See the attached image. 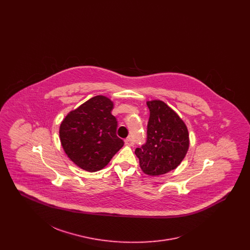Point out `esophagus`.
Segmentation results:
<instances>
[{
  "label": "esophagus",
  "instance_id": "esophagus-1",
  "mask_svg": "<svg viewBox=\"0 0 250 250\" xmlns=\"http://www.w3.org/2000/svg\"><path fill=\"white\" fill-rule=\"evenodd\" d=\"M125 144L126 145H129V146H132V145H134V143H135V142H134V139H133V137H128V138H126L125 139Z\"/></svg>",
  "mask_w": 250,
  "mask_h": 250
}]
</instances>
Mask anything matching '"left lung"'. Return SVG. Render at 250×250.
I'll return each mask as SVG.
<instances>
[{
  "instance_id": "obj_1",
  "label": "left lung",
  "mask_w": 250,
  "mask_h": 250,
  "mask_svg": "<svg viewBox=\"0 0 250 250\" xmlns=\"http://www.w3.org/2000/svg\"><path fill=\"white\" fill-rule=\"evenodd\" d=\"M150 117L146 143L136 148L140 166L148 175L164 174L180 165L187 155L189 138L185 123L160 100L147 102Z\"/></svg>"
}]
</instances>
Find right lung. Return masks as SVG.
Wrapping results in <instances>:
<instances>
[{"mask_svg":"<svg viewBox=\"0 0 250 250\" xmlns=\"http://www.w3.org/2000/svg\"><path fill=\"white\" fill-rule=\"evenodd\" d=\"M112 108L108 98L96 95L72 110L61 124L60 139L65 154L85 170L102 169L124 145L116 135Z\"/></svg>","mask_w":250,"mask_h":250,"instance_id":"right-lung-1","label":"right lung"}]
</instances>
